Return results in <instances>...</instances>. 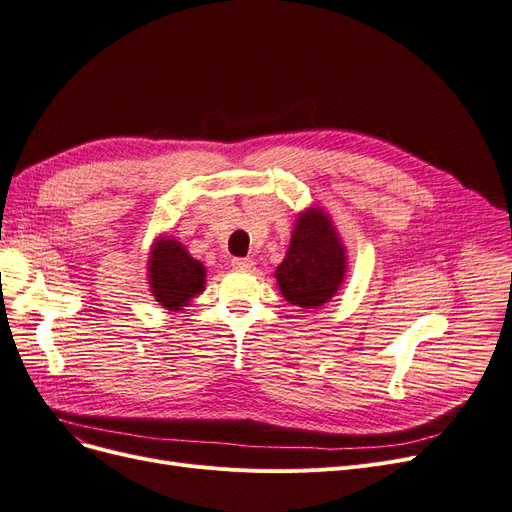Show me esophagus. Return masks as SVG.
Returning a JSON list of instances; mask_svg holds the SVG:
<instances>
[{"instance_id":"obj_1","label":"esophagus","mask_w":512,"mask_h":512,"mask_svg":"<svg viewBox=\"0 0 512 512\" xmlns=\"http://www.w3.org/2000/svg\"><path fill=\"white\" fill-rule=\"evenodd\" d=\"M232 265L236 270H240V272H249V270H253V261L251 259H244V257H236V259H232Z\"/></svg>"}]
</instances>
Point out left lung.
<instances>
[{"instance_id": "8db88e82", "label": "left lung", "mask_w": 512, "mask_h": 512, "mask_svg": "<svg viewBox=\"0 0 512 512\" xmlns=\"http://www.w3.org/2000/svg\"><path fill=\"white\" fill-rule=\"evenodd\" d=\"M345 272V247L330 217L320 207L299 213L286 257L276 270L282 297L303 309L320 307L337 295Z\"/></svg>"}]
</instances>
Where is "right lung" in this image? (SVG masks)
Returning a JSON list of instances; mask_svg holds the SVG:
<instances>
[{"label":"right lung","instance_id":"obj_1","mask_svg":"<svg viewBox=\"0 0 512 512\" xmlns=\"http://www.w3.org/2000/svg\"><path fill=\"white\" fill-rule=\"evenodd\" d=\"M205 265L194 259L182 242L161 236L148 259L150 291L165 309L177 311L205 291Z\"/></svg>","mask_w":512,"mask_h":512}]
</instances>
